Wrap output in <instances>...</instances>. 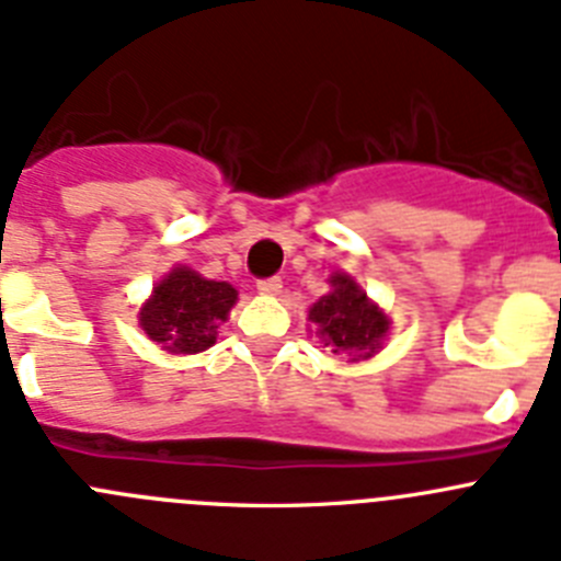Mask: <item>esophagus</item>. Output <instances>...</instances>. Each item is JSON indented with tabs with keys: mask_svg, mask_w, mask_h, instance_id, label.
<instances>
[{
	"mask_svg": "<svg viewBox=\"0 0 561 561\" xmlns=\"http://www.w3.org/2000/svg\"><path fill=\"white\" fill-rule=\"evenodd\" d=\"M259 291L266 297H277L284 291V280H280V277H266V280L259 284Z\"/></svg>",
	"mask_w": 561,
	"mask_h": 561,
	"instance_id": "1",
	"label": "esophagus"
}]
</instances>
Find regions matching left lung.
<instances>
[{
    "label": "left lung",
    "instance_id": "obj_1",
    "mask_svg": "<svg viewBox=\"0 0 561 561\" xmlns=\"http://www.w3.org/2000/svg\"><path fill=\"white\" fill-rule=\"evenodd\" d=\"M328 284L331 291L308 308V322L320 342L333 356L347 358L351 364L367 362L375 353H381L392 328L387 311L367 297L356 277L347 272H333Z\"/></svg>",
    "mask_w": 561,
    "mask_h": 561
}]
</instances>
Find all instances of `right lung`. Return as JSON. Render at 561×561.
Masks as SVG:
<instances>
[{
    "label": "right lung",
    "mask_w": 561,
    "mask_h": 561,
    "mask_svg": "<svg viewBox=\"0 0 561 561\" xmlns=\"http://www.w3.org/2000/svg\"><path fill=\"white\" fill-rule=\"evenodd\" d=\"M239 291L228 280H208L192 266H172L138 308V325L172 356H194L217 342Z\"/></svg>",
    "instance_id": "1"
}]
</instances>
